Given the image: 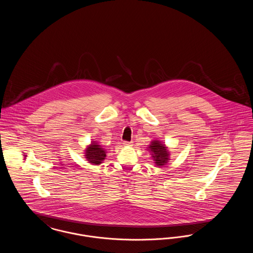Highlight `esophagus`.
I'll return each instance as SVG.
<instances>
[{
    "mask_svg": "<svg viewBox=\"0 0 253 253\" xmlns=\"http://www.w3.org/2000/svg\"><path fill=\"white\" fill-rule=\"evenodd\" d=\"M123 145H124V146H131V145H132V142H128V141H124V142H123Z\"/></svg>",
    "mask_w": 253,
    "mask_h": 253,
    "instance_id": "34e87169",
    "label": "esophagus"
}]
</instances>
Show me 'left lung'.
Listing matches in <instances>:
<instances>
[{
	"label": "left lung",
	"mask_w": 253,
	"mask_h": 253,
	"mask_svg": "<svg viewBox=\"0 0 253 253\" xmlns=\"http://www.w3.org/2000/svg\"><path fill=\"white\" fill-rule=\"evenodd\" d=\"M168 149L166 144L159 139L152 140L147 147V150L150 152L151 157L157 167H162L168 163L170 156Z\"/></svg>",
	"instance_id": "1"
}]
</instances>
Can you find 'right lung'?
<instances>
[{"label": "right lung", "instance_id": "add662e5", "mask_svg": "<svg viewBox=\"0 0 253 253\" xmlns=\"http://www.w3.org/2000/svg\"><path fill=\"white\" fill-rule=\"evenodd\" d=\"M85 159L92 165L101 164L106 157V150L102 148V146L98 144L96 140H92L84 150Z\"/></svg>", "mask_w": 253, "mask_h": 253}]
</instances>
